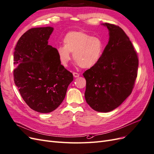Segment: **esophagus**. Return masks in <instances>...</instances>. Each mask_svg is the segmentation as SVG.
<instances>
[{
  "mask_svg": "<svg viewBox=\"0 0 154 154\" xmlns=\"http://www.w3.org/2000/svg\"><path fill=\"white\" fill-rule=\"evenodd\" d=\"M72 74H73V76H74V78H78V77H79V76H80V74L78 73V72H74Z\"/></svg>",
  "mask_w": 154,
  "mask_h": 154,
  "instance_id": "esophagus-1",
  "label": "esophagus"
}]
</instances>
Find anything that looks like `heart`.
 <instances>
[{
  "mask_svg": "<svg viewBox=\"0 0 154 154\" xmlns=\"http://www.w3.org/2000/svg\"><path fill=\"white\" fill-rule=\"evenodd\" d=\"M63 43V46L57 49V53L63 66H67L71 60V53L78 66L85 69L91 68L98 63L104 51V44L100 38L91 36L83 31L67 32Z\"/></svg>",
  "mask_w": 154,
  "mask_h": 154,
  "instance_id": "b5f03b06",
  "label": "heart"
}]
</instances>
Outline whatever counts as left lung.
<instances>
[{
	"mask_svg": "<svg viewBox=\"0 0 154 154\" xmlns=\"http://www.w3.org/2000/svg\"><path fill=\"white\" fill-rule=\"evenodd\" d=\"M109 40L98 63L83 74L86 80L85 97L92 109L108 112L130 95L137 75L136 51L124 31L118 26L103 24Z\"/></svg>",
	"mask_w": 154,
	"mask_h": 154,
	"instance_id": "left-lung-1",
	"label": "left lung"
}]
</instances>
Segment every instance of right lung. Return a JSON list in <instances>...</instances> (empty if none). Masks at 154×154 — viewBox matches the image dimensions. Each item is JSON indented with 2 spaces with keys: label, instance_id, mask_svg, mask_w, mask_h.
I'll return each instance as SVG.
<instances>
[{
  "label": "right lung",
  "instance_id": "right-lung-1",
  "mask_svg": "<svg viewBox=\"0 0 154 154\" xmlns=\"http://www.w3.org/2000/svg\"><path fill=\"white\" fill-rule=\"evenodd\" d=\"M52 27H35L18 40L13 53L14 82L30 108L40 113L57 109L73 75L61 65L57 49L48 45Z\"/></svg>",
  "mask_w": 154,
  "mask_h": 154
}]
</instances>
